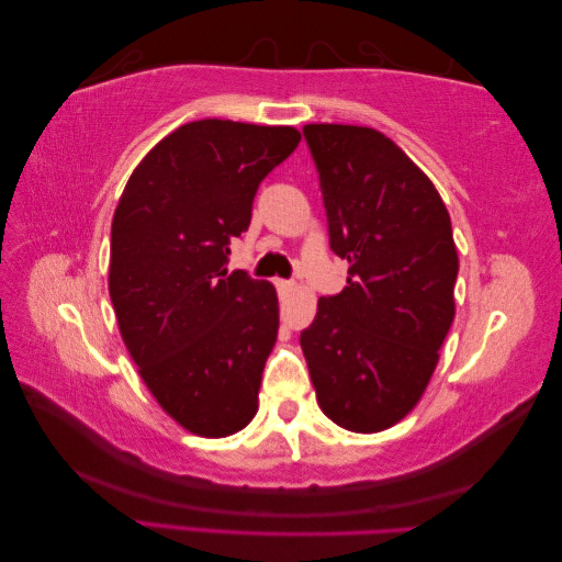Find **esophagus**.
Returning a JSON list of instances; mask_svg holds the SVG:
<instances>
[{"mask_svg": "<svg viewBox=\"0 0 562 562\" xmlns=\"http://www.w3.org/2000/svg\"><path fill=\"white\" fill-rule=\"evenodd\" d=\"M273 285H277V291H279L281 295L293 291V283H291V281H283V279H277V281H273Z\"/></svg>", "mask_w": 562, "mask_h": 562, "instance_id": "obj_1", "label": "esophagus"}]
</instances>
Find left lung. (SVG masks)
Instances as JSON below:
<instances>
[{
  "instance_id": "1",
  "label": "left lung",
  "mask_w": 562,
  "mask_h": 562,
  "mask_svg": "<svg viewBox=\"0 0 562 562\" xmlns=\"http://www.w3.org/2000/svg\"><path fill=\"white\" fill-rule=\"evenodd\" d=\"M327 211L329 247L349 261L339 295L301 331L317 405L373 434L419 403L456 315L458 251L431 179L366 125L303 128Z\"/></svg>"
}]
</instances>
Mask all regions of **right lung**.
<instances>
[{
	"label": "right lung",
	"mask_w": 562,
	"mask_h": 562,
	"mask_svg": "<svg viewBox=\"0 0 562 562\" xmlns=\"http://www.w3.org/2000/svg\"><path fill=\"white\" fill-rule=\"evenodd\" d=\"M297 143L291 125H179L133 169L113 213L109 293L121 337L159 407L199 437H231L257 415L279 297L225 261L261 179Z\"/></svg>",
	"instance_id": "obj_1"
}]
</instances>
